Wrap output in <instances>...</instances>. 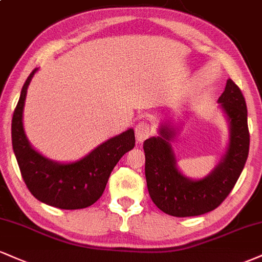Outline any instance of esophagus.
Masks as SVG:
<instances>
[{
    "label": "esophagus",
    "mask_w": 262,
    "mask_h": 262,
    "mask_svg": "<svg viewBox=\"0 0 262 262\" xmlns=\"http://www.w3.org/2000/svg\"><path fill=\"white\" fill-rule=\"evenodd\" d=\"M135 134H137L138 141H144L146 138H149L152 134V127H151L149 122L141 121L135 127Z\"/></svg>",
    "instance_id": "1"
}]
</instances>
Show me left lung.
<instances>
[{"mask_svg": "<svg viewBox=\"0 0 262 262\" xmlns=\"http://www.w3.org/2000/svg\"><path fill=\"white\" fill-rule=\"evenodd\" d=\"M219 103L229 124V144L221 162L203 179H190L177 168L171 147L174 129L162 124L159 137L144 141L145 177L151 200L167 215L199 216L215 210L234 188L249 154L248 110L238 85L227 80Z\"/></svg>", "mask_w": 262, "mask_h": 262, "instance_id": "obj_1", "label": "left lung"}]
</instances>
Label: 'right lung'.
Masks as SVG:
<instances>
[{"label":"right lung","instance_id":"add662e5","mask_svg":"<svg viewBox=\"0 0 262 262\" xmlns=\"http://www.w3.org/2000/svg\"><path fill=\"white\" fill-rule=\"evenodd\" d=\"M36 71L25 80L12 118V145L21 177L41 203L63 210L85 209L100 199L112 169L134 147V130L111 138L79 161L59 163L46 159L31 146L23 127L25 96Z\"/></svg>","mask_w":262,"mask_h":262}]
</instances>
